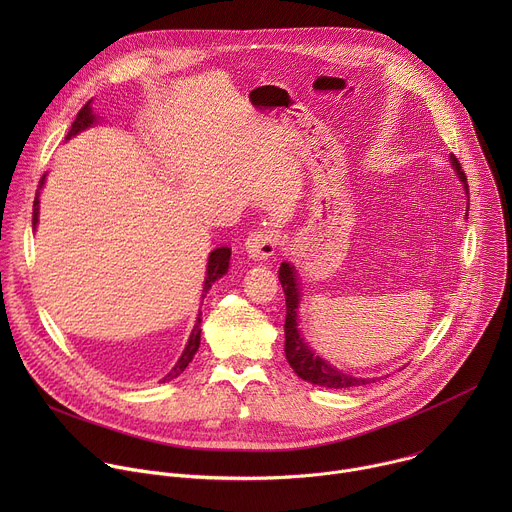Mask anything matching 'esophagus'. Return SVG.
Masks as SVG:
<instances>
[{
    "instance_id": "obj_1",
    "label": "esophagus",
    "mask_w": 512,
    "mask_h": 512,
    "mask_svg": "<svg viewBox=\"0 0 512 512\" xmlns=\"http://www.w3.org/2000/svg\"><path fill=\"white\" fill-rule=\"evenodd\" d=\"M275 233L269 229H255L245 239V251L251 259L265 261L275 253Z\"/></svg>"
}]
</instances>
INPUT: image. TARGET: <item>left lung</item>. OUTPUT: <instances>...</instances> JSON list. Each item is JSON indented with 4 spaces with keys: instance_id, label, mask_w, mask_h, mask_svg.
I'll return each instance as SVG.
<instances>
[{
    "instance_id": "1",
    "label": "left lung",
    "mask_w": 512,
    "mask_h": 512,
    "mask_svg": "<svg viewBox=\"0 0 512 512\" xmlns=\"http://www.w3.org/2000/svg\"><path fill=\"white\" fill-rule=\"evenodd\" d=\"M454 170L458 172L460 182L466 188L468 194V182L466 174L458 162L456 156H450ZM470 200V196H468ZM279 281L285 294V356L289 367L298 373L300 379L320 385V387H330V389H348V387H360V385H369L373 383L371 379H358L352 375L342 373L340 369L332 367L324 358L316 356L314 350L304 342L300 330H298V304H300V287H298V277L294 273V267L289 263H281L279 267Z\"/></svg>"
}]
</instances>
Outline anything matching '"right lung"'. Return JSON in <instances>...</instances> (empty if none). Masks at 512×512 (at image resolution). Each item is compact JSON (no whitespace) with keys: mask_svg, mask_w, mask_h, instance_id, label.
Wrapping results in <instances>:
<instances>
[{"mask_svg":"<svg viewBox=\"0 0 512 512\" xmlns=\"http://www.w3.org/2000/svg\"><path fill=\"white\" fill-rule=\"evenodd\" d=\"M95 121H97V117H95V113H93L91 101H87V103L83 105V109L79 111L75 123H72V127H70V131H68L66 139H70L72 135H77L79 131L91 127ZM44 180H46V176L40 178L38 190H36V198H34L32 229H36V225H38V214H40V200H38V196H40V190H42V186H44ZM229 259H231V249H229V247H218V249H214V251L208 255L206 277H204V291H208L210 285H212L218 277H223V275L227 273V269H229ZM198 346H200V318H198V322H196V326H194V330H192V334H190V338H188V344H186L182 356H180L178 362L174 364V369L162 379L164 383H166V381H172V379H176L180 373H184V369L192 362V358H194Z\"/></svg>","mask_w":512,"mask_h":512,"instance_id":"obj_1","label":"right lung"}]
</instances>
